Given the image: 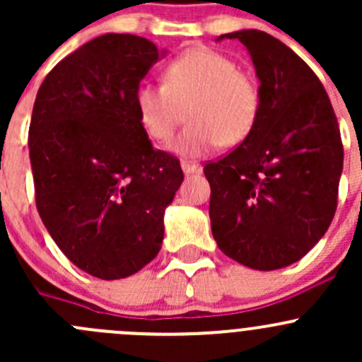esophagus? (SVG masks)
<instances>
[{
  "mask_svg": "<svg viewBox=\"0 0 362 362\" xmlns=\"http://www.w3.org/2000/svg\"><path fill=\"white\" fill-rule=\"evenodd\" d=\"M180 166H182V170H184V173H185V175L198 173V171L202 170V168H199V164H198V163H192V160H185V159H182Z\"/></svg>",
  "mask_w": 362,
  "mask_h": 362,
  "instance_id": "obj_1",
  "label": "esophagus"
}]
</instances>
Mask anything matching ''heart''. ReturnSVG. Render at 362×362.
Wrapping results in <instances>:
<instances>
[{"instance_id": "heart-1", "label": "heart", "mask_w": 362, "mask_h": 362, "mask_svg": "<svg viewBox=\"0 0 362 362\" xmlns=\"http://www.w3.org/2000/svg\"><path fill=\"white\" fill-rule=\"evenodd\" d=\"M134 105L141 126L158 144L173 138L187 110L189 126L173 151L194 158L249 136L261 110V89L231 57L196 47L168 64L164 83H140Z\"/></svg>"}]
</instances>
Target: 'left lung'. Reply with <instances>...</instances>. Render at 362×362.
<instances>
[{"label":"left lung","instance_id":"left-lung-1","mask_svg":"<svg viewBox=\"0 0 362 362\" xmlns=\"http://www.w3.org/2000/svg\"><path fill=\"white\" fill-rule=\"evenodd\" d=\"M222 38L240 40L250 52L261 110L235 151L204 164L211 233L228 257L272 272L299 261L329 228L341 136L319 76L289 47L257 29Z\"/></svg>","mask_w":362,"mask_h":362}]
</instances>
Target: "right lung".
Segmentation results:
<instances>
[{"label": "right lung", "mask_w": 362, "mask_h": 362, "mask_svg": "<svg viewBox=\"0 0 362 362\" xmlns=\"http://www.w3.org/2000/svg\"><path fill=\"white\" fill-rule=\"evenodd\" d=\"M158 47L98 36L50 69L29 124L35 199L69 261L101 280L140 272L160 250L180 160L152 147L134 105Z\"/></svg>", "instance_id": "add662e5"}]
</instances>
